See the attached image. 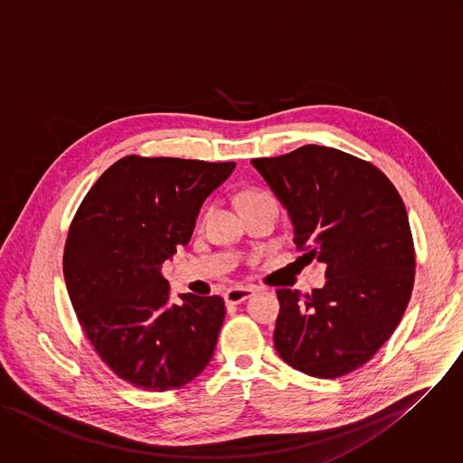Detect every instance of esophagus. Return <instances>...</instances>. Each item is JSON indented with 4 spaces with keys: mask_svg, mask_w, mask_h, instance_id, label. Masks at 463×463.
I'll list each match as a JSON object with an SVG mask.
<instances>
[{
    "mask_svg": "<svg viewBox=\"0 0 463 463\" xmlns=\"http://www.w3.org/2000/svg\"><path fill=\"white\" fill-rule=\"evenodd\" d=\"M253 294H255V288H251V287H235L224 294V301L228 305H239V303L246 301L248 298H251Z\"/></svg>",
    "mask_w": 463,
    "mask_h": 463,
    "instance_id": "1",
    "label": "esophagus"
}]
</instances>
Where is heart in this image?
<instances>
[{
	"mask_svg": "<svg viewBox=\"0 0 463 463\" xmlns=\"http://www.w3.org/2000/svg\"><path fill=\"white\" fill-rule=\"evenodd\" d=\"M259 197H264V194H260V192H246V194L241 197V206L246 204V203H251V201H255V199H259Z\"/></svg>",
	"mask_w": 463,
	"mask_h": 463,
	"instance_id": "obj_1",
	"label": "heart"
}]
</instances>
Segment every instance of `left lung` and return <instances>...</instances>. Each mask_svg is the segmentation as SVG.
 Masks as SVG:
<instances>
[{
    "mask_svg": "<svg viewBox=\"0 0 463 463\" xmlns=\"http://www.w3.org/2000/svg\"><path fill=\"white\" fill-rule=\"evenodd\" d=\"M253 167L288 212L307 262L326 283L305 298L277 290L273 345L314 378L345 376L392 335L414 287V244L405 204L371 162L325 146H303Z\"/></svg>",
    "mask_w": 463,
    "mask_h": 463,
    "instance_id": "left-lung-1",
    "label": "left lung"
}]
</instances>
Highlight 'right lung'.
Masks as SVG:
<instances>
[{
  "label": "right lung",
  "mask_w": 463,
  "mask_h": 463,
  "mask_svg": "<svg viewBox=\"0 0 463 463\" xmlns=\"http://www.w3.org/2000/svg\"><path fill=\"white\" fill-rule=\"evenodd\" d=\"M235 162L124 156L89 190L69 228L63 277L102 361L133 387H184L208 366L224 321L219 296L169 305L164 260L192 239L199 212Z\"/></svg>",
  "instance_id": "1"
}]
</instances>
